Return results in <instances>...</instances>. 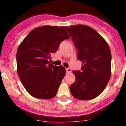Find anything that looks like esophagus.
Wrapping results in <instances>:
<instances>
[{
    "mask_svg": "<svg viewBox=\"0 0 126 126\" xmlns=\"http://www.w3.org/2000/svg\"><path fill=\"white\" fill-rule=\"evenodd\" d=\"M66 70L67 72H71V71H72V70H71V69H70V68H66Z\"/></svg>",
    "mask_w": 126,
    "mask_h": 126,
    "instance_id": "34e87169",
    "label": "esophagus"
}]
</instances>
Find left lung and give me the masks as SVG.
Returning a JSON list of instances; mask_svg holds the SVG:
<instances>
[{
	"mask_svg": "<svg viewBox=\"0 0 126 126\" xmlns=\"http://www.w3.org/2000/svg\"><path fill=\"white\" fill-rule=\"evenodd\" d=\"M77 49L81 70L73 71L74 83L69 86L72 96L80 100L98 96L111 76V54L109 45L97 32L83 25L65 27Z\"/></svg>",
	"mask_w": 126,
	"mask_h": 126,
	"instance_id": "obj_1",
	"label": "left lung"
}]
</instances>
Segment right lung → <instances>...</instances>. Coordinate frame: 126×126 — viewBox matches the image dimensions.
<instances>
[{
  "mask_svg": "<svg viewBox=\"0 0 126 126\" xmlns=\"http://www.w3.org/2000/svg\"><path fill=\"white\" fill-rule=\"evenodd\" d=\"M69 38L64 27L45 25L32 30L19 46L17 74L31 96L50 99L57 94L66 69L62 66H54L50 61L61 42Z\"/></svg>",
  "mask_w": 126,
  "mask_h": 126,
  "instance_id": "1",
  "label": "right lung"
}]
</instances>
